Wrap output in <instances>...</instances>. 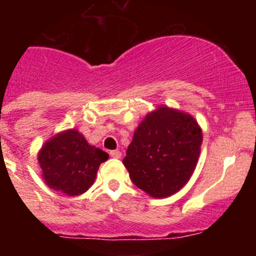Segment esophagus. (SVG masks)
Listing matches in <instances>:
<instances>
[{"mask_svg":"<svg viewBox=\"0 0 256 256\" xmlns=\"http://www.w3.org/2000/svg\"><path fill=\"white\" fill-rule=\"evenodd\" d=\"M110 156L112 158H121V152L118 150H112V151H110Z\"/></svg>","mask_w":256,"mask_h":256,"instance_id":"1","label":"esophagus"}]
</instances>
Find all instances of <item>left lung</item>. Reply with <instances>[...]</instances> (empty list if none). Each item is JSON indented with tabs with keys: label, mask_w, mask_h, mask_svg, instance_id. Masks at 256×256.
<instances>
[{
	"label": "left lung",
	"mask_w": 256,
	"mask_h": 256,
	"mask_svg": "<svg viewBox=\"0 0 256 256\" xmlns=\"http://www.w3.org/2000/svg\"><path fill=\"white\" fill-rule=\"evenodd\" d=\"M202 141L193 116L158 106L138 126L122 164L136 187L154 198H166L190 180Z\"/></svg>",
	"instance_id": "obj_1"
}]
</instances>
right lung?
Instances as JSON below:
<instances>
[{
  "instance_id": "right-lung-1",
  "label": "right lung",
  "mask_w": 256,
  "mask_h": 256,
  "mask_svg": "<svg viewBox=\"0 0 256 256\" xmlns=\"http://www.w3.org/2000/svg\"><path fill=\"white\" fill-rule=\"evenodd\" d=\"M109 154L88 144L78 130L56 134L38 154L46 184L66 196H79L94 183L99 166Z\"/></svg>"
}]
</instances>
